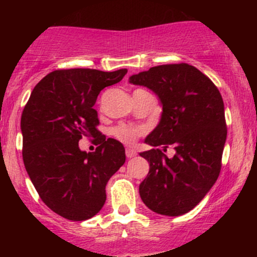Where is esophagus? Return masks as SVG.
<instances>
[{
	"label": "esophagus",
	"instance_id": "34e87169",
	"mask_svg": "<svg viewBox=\"0 0 257 257\" xmlns=\"http://www.w3.org/2000/svg\"><path fill=\"white\" fill-rule=\"evenodd\" d=\"M125 155H126V158H133L137 155V152L134 149H131V148H126Z\"/></svg>",
	"mask_w": 257,
	"mask_h": 257
}]
</instances>
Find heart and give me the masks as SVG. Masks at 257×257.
Returning a JSON list of instances; mask_svg holds the SVG:
<instances>
[{
  "label": "heart",
  "mask_w": 257,
  "mask_h": 257,
  "mask_svg": "<svg viewBox=\"0 0 257 257\" xmlns=\"http://www.w3.org/2000/svg\"><path fill=\"white\" fill-rule=\"evenodd\" d=\"M113 134L116 139L125 144H133L143 134V129L137 128V126L131 125H120L113 131Z\"/></svg>",
  "instance_id": "heart-1"
}]
</instances>
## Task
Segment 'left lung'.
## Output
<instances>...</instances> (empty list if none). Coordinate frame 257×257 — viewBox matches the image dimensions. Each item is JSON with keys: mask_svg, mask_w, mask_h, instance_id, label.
<instances>
[{"mask_svg": "<svg viewBox=\"0 0 257 257\" xmlns=\"http://www.w3.org/2000/svg\"><path fill=\"white\" fill-rule=\"evenodd\" d=\"M129 82L152 89L163 105L159 124L145 138L154 148L141 153L150 167L139 185L142 200L157 214H185L220 174L227 134L221 94L209 77L188 63L152 67ZM160 145L163 151L156 148ZM169 145L176 149L173 158L164 154Z\"/></svg>", "mask_w": 257, "mask_h": 257, "instance_id": "obj_1", "label": "left lung"}]
</instances>
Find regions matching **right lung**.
I'll return each instance as SVG.
<instances>
[{
	"mask_svg": "<svg viewBox=\"0 0 257 257\" xmlns=\"http://www.w3.org/2000/svg\"><path fill=\"white\" fill-rule=\"evenodd\" d=\"M126 69H58L33 88L21 116L25 168L52 211L72 221L94 216L107 199L108 180L125 162L123 144L100 134L93 108L105 87L120 82ZM93 136L97 149L82 152L78 142Z\"/></svg>",
	"mask_w": 257,
	"mask_h": 257,
	"instance_id": "add662e5",
	"label": "right lung"
}]
</instances>
